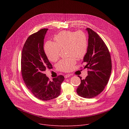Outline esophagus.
Masks as SVG:
<instances>
[{
	"instance_id": "34e87169",
	"label": "esophagus",
	"mask_w": 129,
	"mask_h": 129,
	"mask_svg": "<svg viewBox=\"0 0 129 129\" xmlns=\"http://www.w3.org/2000/svg\"><path fill=\"white\" fill-rule=\"evenodd\" d=\"M70 76H71V75H70V74H66V75H64V77H65V78H69V77H70Z\"/></svg>"
}]
</instances>
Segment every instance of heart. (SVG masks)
Instances as JSON below:
<instances>
[{"label": "heart", "instance_id": "1", "mask_svg": "<svg viewBox=\"0 0 129 129\" xmlns=\"http://www.w3.org/2000/svg\"><path fill=\"white\" fill-rule=\"evenodd\" d=\"M55 43L48 41L45 45V52L49 60L54 62L59 56L60 50L66 48V59L60 60L57 64L58 70L69 72L73 70L76 63V57L81 59L85 55L88 48L86 34L82 31L73 32L62 31L54 38Z\"/></svg>", "mask_w": 129, "mask_h": 129}]
</instances>
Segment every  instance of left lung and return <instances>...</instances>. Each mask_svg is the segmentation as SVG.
<instances>
[{"label":"left lung","instance_id":"left-lung-1","mask_svg":"<svg viewBox=\"0 0 129 129\" xmlns=\"http://www.w3.org/2000/svg\"><path fill=\"white\" fill-rule=\"evenodd\" d=\"M88 44L83 62L87 68L88 75L81 79L76 92L83 98H92L99 95L107 84L112 70V62L109 50L103 40L92 29L87 28Z\"/></svg>","mask_w":129,"mask_h":129}]
</instances>
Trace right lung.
Wrapping results in <instances>:
<instances>
[{
	"label": "right lung",
	"mask_w": 129,
	"mask_h": 129,
	"mask_svg": "<svg viewBox=\"0 0 129 129\" xmlns=\"http://www.w3.org/2000/svg\"><path fill=\"white\" fill-rule=\"evenodd\" d=\"M48 29H42L28 38L22 52L21 73L27 87L36 98L47 101L60 94L64 79L59 75L50 81L44 72L53 69L44 50V40Z\"/></svg>",
	"instance_id": "right-lung-1"
}]
</instances>
